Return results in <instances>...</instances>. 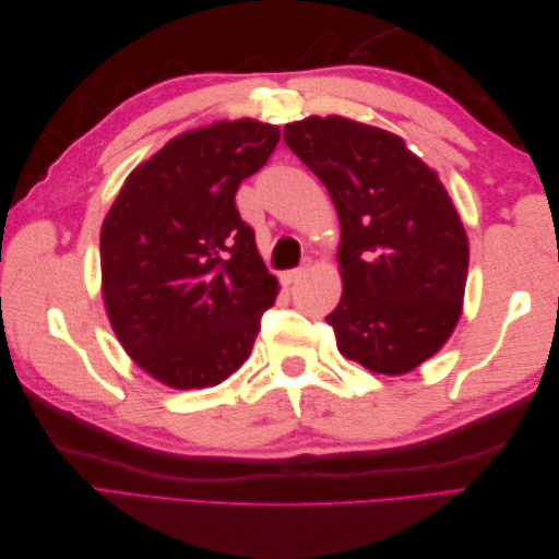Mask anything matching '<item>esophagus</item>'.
I'll list each match as a JSON object with an SVG mask.
<instances>
[{"mask_svg":"<svg viewBox=\"0 0 559 559\" xmlns=\"http://www.w3.org/2000/svg\"><path fill=\"white\" fill-rule=\"evenodd\" d=\"M306 273H308V265L294 267V270H289V273H284V284H296L300 277H306Z\"/></svg>","mask_w":559,"mask_h":559,"instance_id":"34e87169","label":"esophagus"}]
</instances>
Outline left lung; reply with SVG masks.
Returning <instances> with one entry per match:
<instances>
[{
  "mask_svg": "<svg viewBox=\"0 0 559 559\" xmlns=\"http://www.w3.org/2000/svg\"><path fill=\"white\" fill-rule=\"evenodd\" d=\"M284 142L341 218L343 298L326 317L337 349L373 373H408L462 314L468 242L448 191L396 134L343 116L289 123Z\"/></svg>",
  "mask_w": 559,
  "mask_h": 559,
  "instance_id": "8db88e82",
  "label": "left lung"
}]
</instances>
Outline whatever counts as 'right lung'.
Wrapping results in <instances>:
<instances>
[{"instance_id": "right-lung-1", "label": "right lung", "mask_w": 559, "mask_h": 559, "mask_svg": "<svg viewBox=\"0 0 559 559\" xmlns=\"http://www.w3.org/2000/svg\"><path fill=\"white\" fill-rule=\"evenodd\" d=\"M280 128L218 121L183 132L134 170L103 235V294L132 361L175 389H202L238 370L273 308L277 280L235 207Z\"/></svg>"}]
</instances>
